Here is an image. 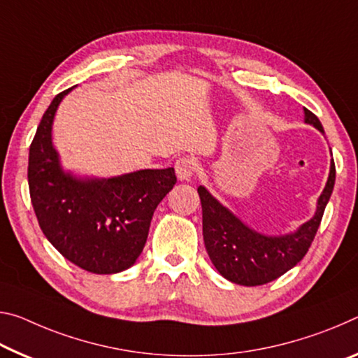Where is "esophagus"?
<instances>
[{
    "label": "esophagus",
    "mask_w": 358,
    "mask_h": 358,
    "mask_svg": "<svg viewBox=\"0 0 358 358\" xmlns=\"http://www.w3.org/2000/svg\"><path fill=\"white\" fill-rule=\"evenodd\" d=\"M175 172L180 181H189L194 175V162L191 157H180L175 164Z\"/></svg>",
    "instance_id": "34e87169"
}]
</instances>
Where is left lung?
<instances>
[{
	"label": "left lung",
	"instance_id": "1",
	"mask_svg": "<svg viewBox=\"0 0 358 358\" xmlns=\"http://www.w3.org/2000/svg\"><path fill=\"white\" fill-rule=\"evenodd\" d=\"M304 122L323 134V127L314 113L304 108ZM336 170L330 164L327 185L317 201L314 217L296 231L280 236H266L237 218L228 207L199 186L202 203V232L210 259L224 279L243 287H257L279 279L294 268L308 253L319 229L325 207L333 192Z\"/></svg>",
	"mask_w": 358,
	"mask_h": 358
}]
</instances>
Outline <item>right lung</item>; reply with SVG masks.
<instances>
[{
  "label": "right lung",
  "instance_id": "right-lung-1",
  "mask_svg": "<svg viewBox=\"0 0 358 358\" xmlns=\"http://www.w3.org/2000/svg\"><path fill=\"white\" fill-rule=\"evenodd\" d=\"M55 95L39 122L28 156V186L39 228L73 264L94 274L126 271L143 252L152 213L177 183L173 167L111 178L65 172L52 145Z\"/></svg>",
  "mask_w": 358,
  "mask_h": 358
}]
</instances>
